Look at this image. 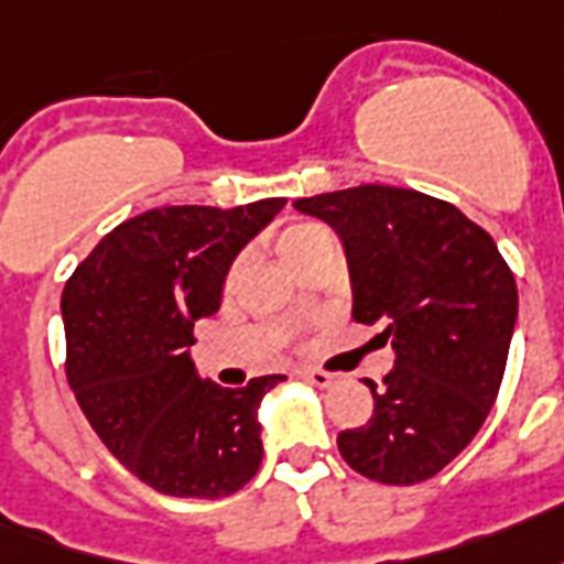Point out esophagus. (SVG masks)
<instances>
[{
	"instance_id": "34e87169",
	"label": "esophagus",
	"mask_w": 564,
	"mask_h": 564,
	"mask_svg": "<svg viewBox=\"0 0 564 564\" xmlns=\"http://www.w3.org/2000/svg\"><path fill=\"white\" fill-rule=\"evenodd\" d=\"M300 376L306 378V381H312L315 388H330L333 381H336V376H333V372H324V369H303Z\"/></svg>"
}]
</instances>
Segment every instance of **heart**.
<instances>
[{"label": "heart", "mask_w": 564, "mask_h": 564, "mask_svg": "<svg viewBox=\"0 0 564 564\" xmlns=\"http://www.w3.org/2000/svg\"><path fill=\"white\" fill-rule=\"evenodd\" d=\"M327 240H333L330 231L324 225H318V221H294V225H285L273 237V246H276L279 258L288 267H294L303 254H310L312 249H318Z\"/></svg>", "instance_id": "1"}]
</instances>
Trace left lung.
I'll use <instances>...</instances> for the list:
<instances>
[{
	"label": "left lung",
	"mask_w": 564,
	"mask_h": 564,
	"mask_svg": "<svg viewBox=\"0 0 564 564\" xmlns=\"http://www.w3.org/2000/svg\"><path fill=\"white\" fill-rule=\"evenodd\" d=\"M294 209L339 234L355 322L381 324L393 369L372 417L336 438L364 478L409 487L433 478L478 435L499 397L517 324V282L499 246L454 204L414 188L355 186Z\"/></svg>",
	"instance_id": "left-lung-1"
}]
</instances>
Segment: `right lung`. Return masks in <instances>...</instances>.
Segmentation results:
<instances>
[{"mask_svg": "<svg viewBox=\"0 0 564 564\" xmlns=\"http://www.w3.org/2000/svg\"><path fill=\"white\" fill-rule=\"evenodd\" d=\"M285 197L246 207L147 209L101 237L63 291L65 376L110 454L147 487L221 499L261 466L258 405L285 376L219 388L197 376L195 322Z\"/></svg>", "mask_w": 564, "mask_h": 564, "instance_id": "right-lung-1", "label": "right lung"}]
</instances>
